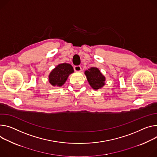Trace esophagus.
<instances>
[{
  "label": "esophagus",
  "mask_w": 157,
  "mask_h": 157,
  "mask_svg": "<svg viewBox=\"0 0 157 157\" xmlns=\"http://www.w3.org/2000/svg\"><path fill=\"white\" fill-rule=\"evenodd\" d=\"M74 70L76 71V72H79V71H81V67L80 66H75Z\"/></svg>",
  "instance_id": "34e87169"
}]
</instances>
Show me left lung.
Wrapping results in <instances>:
<instances>
[{"instance_id": "left-lung-1", "label": "left lung", "mask_w": 157, "mask_h": 157, "mask_svg": "<svg viewBox=\"0 0 157 157\" xmlns=\"http://www.w3.org/2000/svg\"><path fill=\"white\" fill-rule=\"evenodd\" d=\"M84 74L86 76L90 86L94 90H98L105 85V78L98 68L91 67L85 71Z\"/></svg>"}]
</instances>
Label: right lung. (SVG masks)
<instances>
[{"label":"right lung","mask_w":157,"mask_h":157,"mask_svg":"<svg viewBox=\"0 0 157 157\" xmlns=\"http://www.w3.org/2000/svg\"><path fill=\"white\" fill-rule=\"evenodd\" d=\"M73 72V67L71 64H60L51 71L49 76V82L52 86H61L67 80L69 75Z\"/></svg>","instance_id":"add662e5"}]
</instances>
